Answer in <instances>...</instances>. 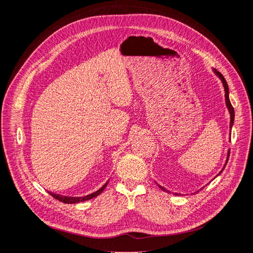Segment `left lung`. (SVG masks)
Listing matches in <instances>:
<instances>
[{
	"label": "left lung",
	"mask_w": 253,
	"mask_h": 253,
	"mask_svg": "<svg viewBox=\"0 0 253 253\" xmlns=\"http://www.w3.org/2000/svg\"><path fill=\"white\" fill-rule=\"evenodd\" d=\"M213 72L216 74V76L220 78V80L222 81V83H223V86H224V92H225V103H226V106H227V110H229V112H230V127L232 129V126H233V123H234V109H233V106H232V104H231V102H230V98H229V86H227V83H226V81H225V78L223 77V75L222 74L220 73V72H217L216 69H213ZM229 157H230V151L227 152V158H226V163H227V160H229ZM225 163V164H226ZM225 166L226 165H224V167H223V169L225 168ZM223 169L221 170V172L223 171ZM220 172V173H221ZM220 173H218V175H220ZM159 187L163 189V190H166L163 186H159Z\"/></svg>",
	"instance_id": "1"
}]
</instances>
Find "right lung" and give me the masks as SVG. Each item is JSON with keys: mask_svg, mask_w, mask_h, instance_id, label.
<instances>
[{"mask_svg": "<svg viewBox=\"0 0 253 253\" xmlns=\"http://www.w3.org/2000/svg\"><path fill=\"white\" fill-rule=\"evenodd\" d=\"M107 183H109V181H107ZM107 183H106L105 185H103L102 187L99 188L98 190H96V192H95V193H93V194H89V195H87V196H84V197H69V196H61V195H57V194H52V193H51V196H52V197H55L56 200H58V201H60V202H63V203H66V204H75V203L85 202V201H88V200H90V198H94V197L98 196L99 194H101V193L103 192V190H104V188L106 187Z\"/></svg>", "mask_w": 253, "mask_h": 253, "instance_id": "add662e5", "label": "right lung"}]
</instances>
